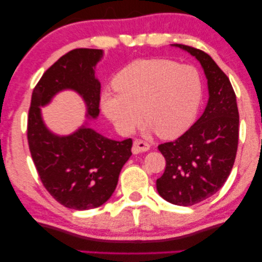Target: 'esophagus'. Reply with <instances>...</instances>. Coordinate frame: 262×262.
<instances>
[{
  "label": "esophagus",
  "mask_w": 262,
  "mask_h": 262,
  "mask_svg": "<svg viewBox=\"0 0 262 262\" xmlns=\"http://www.w3.org/2000/svg\"><path fill=\"white\" fill-rule=\"evenodd\" d=\"M149 149H150L149 143L142 141V139H135L134 141V148H132V151H134L135 154L148 151Z\"/></svg>",
  "instance_id": "34e87169"
}]
</instances>
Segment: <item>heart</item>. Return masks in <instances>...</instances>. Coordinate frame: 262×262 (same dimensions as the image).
I'll return each mask as SVG.
<instances>
[{
    "label": "heart",
    "mask_w": 262,
    "mask_h": 262,
    "mask_svg": "<svg viewBox=\"0 0 262 262\" xmlns=\"http://www.w3.org/2000/svg\"><path fill=\"white\" fill-rule=\"evenodd\" d=\"M113 87L117 93H102L101 108L118 132L132 134L142 116L146 128L162 138L178 137L191 125L203 93L194 67L168 59L132 62Z\"/></svg>",
    "instance_id": "b5f03b06"
}]
</instances>
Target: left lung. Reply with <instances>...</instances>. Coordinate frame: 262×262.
<instances>
[{"mask_svg": "<svg viewBox=\"0 0 262 262\" xmlns=\"http://www.w3.org/2000/svg\"><path fill=\"white\" fill-rule=\"evenodd\" d=\"M173 46L202 64L209 101L203 116L184 135L159 145L166 169L156 180V188L167 202L191 206L220 191L230 175L237 152L238 110L230 81L207 53L187 45Z\"/></svg>", "mask_w": 262, "mask_h": 262, "instance_id": "8db88e82", "label": "left lung"}]
</instances>
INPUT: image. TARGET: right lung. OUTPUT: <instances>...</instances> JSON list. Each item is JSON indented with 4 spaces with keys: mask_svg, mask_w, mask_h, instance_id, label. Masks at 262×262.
<instances>
[{
    "mask_svg": "<svg viewBox=\"0 0 262 262\" xmlns=\"http://www.w3.org/2000/svg\"><path fill=\"white\" fill-rule=\"evenodd\" d=\"M102 56V50L96 49L68 52L45 71L32 93L27 139L34 166L50 194L74 210L95 209L111 198L121 168L132 155V139L103 137L88 121L74 134L58 136L46 127L40 107L70 89L83 99L88 119H95L101 91L95 67Z\"/></svg>",
    "mask_w": 262,
    "mask_h": 262,
    "instance_id": "obj_1",
    "label": "right lung"
}]
</instances>
